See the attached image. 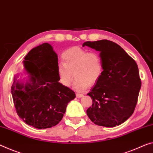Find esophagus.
Listing matches in <instances>:
<instances>
[{"instance_id":"34e87169","label":"esophagus","mask_w":153,"mask_h":153,"mask_svg":"<svg viewBox=\"0 0 153 153\" xmlns=\"http://www.w3.org/2000/svg\"><path fill=\"white\" fill-rule=\"evenodd\" d=\"M76 97L77 98H81L83 97V94H79V93H76Z\"/></svg>"}]
</instances>
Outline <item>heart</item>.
<instances>
[{"instance_id": "b5f03b06", "label": "heart", "mask_w": 153, "mask_h": 153, "mask_svg": "<svg viewBox=\"0 0 153 153\" xmlns=\"http://www.w3.org/2000/svg\"><path fill=\"white\" fill-rule=\"evenodd\" d=\"M62 60L57 66V74L64 86L71 85L75 76L74 88L83 91L88 85L95 84L102 76L103 61L97 53L75 47L62 53Z\"/></svg>"}]
</instances>
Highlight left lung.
<instances>
[{"label":"left lung","mask_w":153,"mask_h":153,"mask_svg":"<svg viewBox=\"0 0 153 153\" xmlns=\"http://www.w3.org/2000/svg\"><path fill=\"white\" fill-rule=\"evenodd\" d=\"M82 46L100 52L103 65L101 78L87 94L93 101L87 115L99 126L114 127L122 124L134 111L141 88L137 65L111 41L86 42Z\"/></svg>","instance_id":"left-lung-1"}]
</instances>
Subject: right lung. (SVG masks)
I'll list each match as a JSON object with an SVG mask.
<instances>
[{
	"label": "right lung",
	"mask_w": 153,
	"mask_h": 153,
	"mask_svg": "<svg viewBox=\"0 0 153 153\" xmlns=\"http://www.w3.org/2000/svg\"><path fill=\"white\" fill-rule=\"evenodd\" d=\"M26 79L15 75L11 94L19 117L37 129L59 124L69 102L76 97L72 90L59 82L58 56L50 43L34 48L23 61Z\"/></svg>",
	"instance_id": "right-lung-1"
}]
</instances>
